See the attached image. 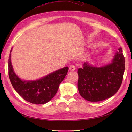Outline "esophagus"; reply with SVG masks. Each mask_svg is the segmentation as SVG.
Returning <instances> with one entry per match:
<instances>
[{
    "label": "esophagus",
    "mask_w": 132,
    "mask_h": 132,
    "mask_svg": "<svg viewBox=\"0 0 132 132\" xmlns=\"http://www.w3.org/2000/svg\"><path fill=\"white\" fill-rule=\"evenodd\" d=\"M75 70V67L74 65H71L69 67V70L70 71H74Z\"/></svg>",
    "instance_id": "1"
}]
</instances>
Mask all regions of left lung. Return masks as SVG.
Returning a JSON list of instances; mask_svg holds the SVG:
<instances>
[{
    "label": "left lung",
    "instance_id": "1",
    "mask_svg": "<svg viewBox=\"0 0 132 132\" xmlns=\"http://www.w3.org/2000/svg\"><path fill=\"white\" fill-rule=\"evenodd\" d=\"M125 69L122 48L109 65L95 67L84 63L79 68L78 87L80 95L86 100L97 102L113 96L120 88Z\"/></svg>",
    "mask_w": 132,
    "mask_h": 132
}]
</instances>
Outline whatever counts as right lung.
<instances>
[{
  "label": "right lung",
  "instance_id": "1",
  "mask_svg": "<svg viewBox=\"0 0 132 132\" xmlns=\"http://www.w3.org/2000/svg\"><path fill=\"white\" fill-rule=\"evenodd\" d=\"M11 50L8 59V74L15 91L25 100L34 104H44L49 102L56 94L59 84L65 78L68 73V67L59 69L38 80H21L14 73L11 65Z\"/></svg>",
  "mask_w": 132,
  "mask_h": 132
}]
</instances>
